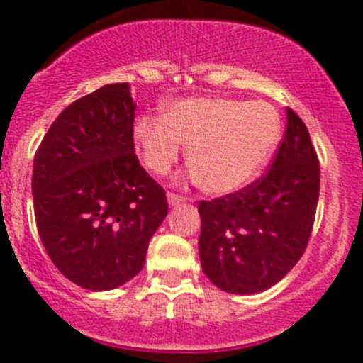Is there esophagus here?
Here are the masks:
<instances>
[{"label": "esophagus", "instance_id": "34e87169", "mask_svg": "<svg viewBox=\"0 0 363 363\" xmlns=\"http://www.w3.org/2000/svg\"><path fill=\"white\" fill-rule=\"evenodd\" d=\"M167 200H168V203L172 205V207H175V205H181V203H184V202H186L184 196L175 195V193H168V195H167Z\"/></svg>", "mask_w": 363, "mask_h": 363}]
</instances>
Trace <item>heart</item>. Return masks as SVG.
Returning <instances> with one entry per match:
<instances>
[{
	"label": "heart",
	"mask_w": 363,
	"mask_h": 363,
	"mask_svg": "<svg viewBox=\"0 0 363 363\" xmlns=\"http://www.w3.org/2000/svg\"><path fill=\"white\" fill-rule=\"evenodd\" d=\"M281 138L279 112L267 101L193 96L174 101L163 116L135 121L133 140L145 167L172 170L188 145V164L211 195H230L255 179Z\"/></svg>",
	"instance_id": "1"
}]
</instances>
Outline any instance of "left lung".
<instances>
[{"label": "left lung", "mask_w": 363, "mask_h": 363, "mask_svg": "<svg viewBox=\"0 0 363 363\" xmlns=\"http://www.w3.org/2000/svg\"><path fill=\"white\" fill-rule=\"evenodd\" d=\"M286 133L270 170L240 191L199 203L200 263L223 291L255 295L279 283L306 251L320 196L309 131L286 108Z\"/></svg>", "instance_id": "left-lung-1"}]
</instances>
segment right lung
Listing matches in <instances>:
<instances>
[{"label": "right lung", "instance_id": "obj_1", "mask_svg": "<svg viewBox=\"0 0 363 363\" xmlns=\"http://www.w3.org/2000/svg\"><path fill=\"white\" fill-rule=\"evenodd\" d=\"M130 84H108L68 105L40 144L33 202L40 239L65 277L91 291L142 270L167 196L133 147Z\"/></svg>", "mask_w": 363, "mask_h": 363}]
</instances>
